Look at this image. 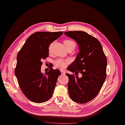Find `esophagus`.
<instances>
[{
    "label": "esophagus",
    "mask_w": 125,
    "mask_h": 125,
    "mask_svg": "<svg viewBox=\"0 0 125 125\" xmlns=\"http://www.w3.org/2000/svg\"><path fill=\"white\" fill-rule=\"evenodd\" d=\"M61 72L62 74V75H64V74H65V73H66V72H65L64 71H62V70H61Z\"/></svg>",
    "instance_id": "obj_1"
}]
</instances>
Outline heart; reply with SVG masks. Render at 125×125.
Here are the masks:
<instances>
[{
	"instance_id": "1",
	"label": "heart",
	"mask_w": 125,
	"mask_h": 125,
	"mask_svg": "<svg viewBox=\"0 0 125 125\" xmlns=\"http://www.w3.org/2000/svg\"><path fill=\"white\" fill-rule=\"evenodd\" d=\"M63 43L66 46L67 49L69 48H73L75 49L76 46V44L75 42L71 40H65L63 42ZM53 43H51L49 46V51H50L52 48ZM69 63V60H63L62 59H57L54 61V65L55 66L59 69H64L67 66V64Z\"/></svg>"
}]
</instances>
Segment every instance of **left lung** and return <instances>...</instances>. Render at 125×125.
Segmentation results:
<instances>
[{"instance_id": "1", "label": "left lung", "mask_w": 125, "mask_h": 125, "mask_svg": "<svg viewBox=\"0 0 125 125\" xmlns=\"http://www.w3.org/2000/svg\"><path fill=\"white\" fill-rule=\"evenodd\" d=\"M79 45V52L68 70L76 75L69 77V96L74 102L85 103L94 99L101 89L106 77L107 58L101 44L94 37L82 31L65 32ZM78 73L83 76L79 78Z\"/></svg>"}]
</instances>
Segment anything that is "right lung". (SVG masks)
Segmentation results:
<instances>
[{"label":"right lung","mask_w":125,"mask_h":125,"mask_svg":"<svg viewBox=\"0 0 125 125\" xmlns=\"http://www.w3.org/2000/svg\"><path fill=\"white\" fill-rule=\"evenodd\" d=\"M63 32H36L26 40L17 56L15 74L21 90L31 101L41 103L52 96L58 70L50 69L43 74L41 66L49 56V46Z\"/></svg>","instance_id":"obj_1"}]
</instances>
